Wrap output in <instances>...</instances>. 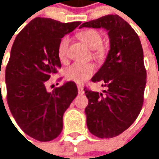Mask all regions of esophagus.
I'll return each instance as SVG.
<instances>
[{
  "label": "esophagus",
  "instance_id": "34e87169",
  "mask_svg": "<svg viewBox=\"0 0 159 159\" xmlns=\"http://www.w3.org/2000/svg\"><path fill=\"white\" fill-rule=\"evenodd\" d=\"M77 89H78V93L79 94H83L84 93V90H83V88L82 86H77Z\"/></svg>",
  "mask_w": 159,
  "mask_h": 159
}]
</instances>
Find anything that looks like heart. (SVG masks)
Wrapping results in <instances>:
<instances>
[{
    "label": "heart",
    "instance_id": "heart-1",
    "mask_svg": "<svg viewBox=\"0 0 159 159\" xmlns=\"http://www.w3.org/2000/svg\"><path fill=\"white\" fill-rule=\"evenodd\" d=\"M79 38L84 42L89 48L96 49L95 54L101 56L104 53V48L101 47L103 39L100 33L95 30H86L80 32ZM70 40L68 37H64L59 42L58 48V55L60 60H65L67 57L68 47ZM95 71V66L92 63H79L75 62L70 66L66 67L64 70V74L67 80L76 83H83L89 79Z\"/></svg>",
    "mask_w": 159,
    "mask_h": 159
}]
</instances>
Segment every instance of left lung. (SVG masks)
<instances>
[{
	"label": "left lung",
	"mask_w": 159,
	"mask_h": 159,
	"mask_svg": "<svg viewBox=\"0 0 159 159\" xmlns=\"http://www.w3.org/2000/svg\"><path fill=\"white\" fill-rule=\"evenodd\" d=\"M104 28L110 38V50L93 83L107 87L102 93L84 89L89 104L85 108L87 126L99 138L117 136L140 114L147 83V71L140 38L128 23L117 14L83 23L80 28Z\"/></svg>",
	"instance_id": "obj_1"
}]
</instances>
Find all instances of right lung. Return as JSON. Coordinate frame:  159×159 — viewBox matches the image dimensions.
Instances as JSON below:
<instances>
[{
  "instance_id": "add662e5",
  "label": "right lung",
  "mask_w": 159,
  "mask_h": 159,
  "mask_svg": "<svg viewBox=\"0 0 159 159\" xmlns=\"http://www.w3.org/2000/svg\"><path fill=\"white\" fill-rule=\"evenodd\" d=\"M80 24L35 18L16 36L11 49L5 74L9 109L21 129L39 141L59 135L63 115L77 95L74 82L52 92L47 91L46 83L61 67V38Z\"/></svg>"
}]
</instances>
